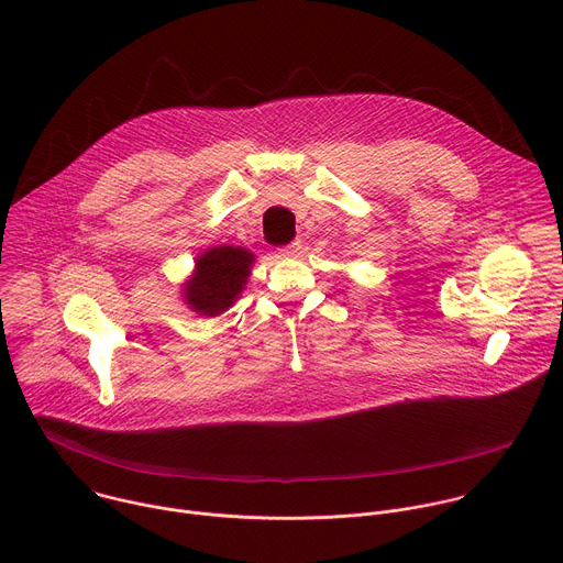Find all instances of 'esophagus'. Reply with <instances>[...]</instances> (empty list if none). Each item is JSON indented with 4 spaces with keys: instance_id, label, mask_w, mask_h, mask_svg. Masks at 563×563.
<instances>
[{
    "instance_id": "obj_1",
    "label": "esophagus",
    "mask_w": 563,
    "mask_h": 563,
    "mask_svg": "<svg viewBox=\"0 0 563 563\" xmlns=\"http://www.w3.org/2000/svg\"><path fill=\"white\" fill-rule=\"evenodd\" d=\"M300 250H302V245L298 243V240H294V243H289V245L280 247V250H278V254H280L283 258H296V256H300Z\"/></svg>"
}]
</instances>
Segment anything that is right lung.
Masks as SVG:
<instances>
[{"mask_svg":"<svg viewBox=\"0 0 563 563\" xmlns=\"http://www.w3.org/2000/svg\"><path fill=\"white\" fill-rule=\"evenodd\" d=\"M256 256L250 250L218 245L196 258L191 276L183 283V300L198 316L224 313L245 291Z\"/></svg>","mask_w":563,"mask_h":563,"instance_id":"1","label":"right lung"}]
</instances>
